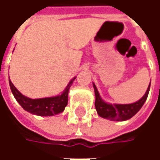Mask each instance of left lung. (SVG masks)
I'll return each instance as SVG.
<instances>
[{"label": "left lung", "mask_w": 160, "mask_h": 160, "mask_svg": "<svg viewBox=\"0 0 160 160\" xmlns=\"http://www.w3.org/2000/svg\"><path fill=\"white\" fill-rule=\"evenodd\" d=\"M94 92H95V108L97 110L98 114L101 118L105 119H110L111 121H125L129 119L141 110L142 105L147 100L148 92L150 90V85L146 93L141 99L134 104H110L102 100L98 92L96 86L93 84Z\"/></svg>", "instance_id": "1"}]
</instances>
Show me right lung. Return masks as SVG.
<instances>
[{
	"instance_id": "add662e5",
	"label": "right lung",
	"mask_w": 160,
	"mask_h": 160,
	"mask_svg": "<svg viewBox=\"0 0 160 160\" xmlns=\"http://www.w3.org/2000/svg\"><path fill=\"white\" fill-rule=\"evenodd\" d=\"M73 80L70 81V83L68 85L65 91L59 96L38 98V99H32L29 98L25 97L16 89V87L12 85L11 80H9V84H10V88L13 96L24 110L29 111L32 114L38 115L42 117H48V116L59 114L64 111V109L68 104V91L73 83Z\"/></svg>"
}]
</instances>
